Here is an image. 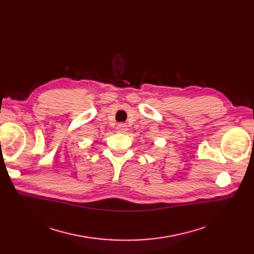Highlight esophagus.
<instances>
[{
  "mask_svg": "<svg viewBox=\"0 0 254 254\" xmlns=\"http://www.w3.org/2000/svg\"><path fill=\"white\" fill-rule=\"evenodd\" d=\"M116 128L119 132H126L127 130V126L125 124H119Z\"/></svg>",
  "mask_w": 254,
  "mask_h": 254,
  "instance_id": "34e87169",
  "label": "esophagus"
}]
</instances>
